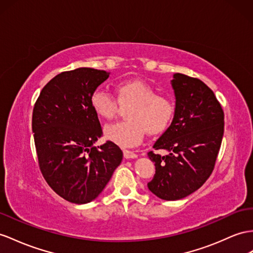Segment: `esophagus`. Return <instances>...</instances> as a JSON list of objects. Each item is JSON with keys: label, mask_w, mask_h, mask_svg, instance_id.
<instances>
[{"label": "esophagus", "mask_w": 253, "mask_h": 253, "mask_svg": "<svg viewBox=\"0 0 253 253\" xmlns=\"http://www.w3.org/2000/svg\"><path fill=\"white\" fill-rule=\"evenodd\" d=\"M123 154H124V157L126 159H131V158H137L138 155L131 152V151H128V150H124L123 151Z\"/></svg>", "instance_id": "obj_1"}]
</instances>
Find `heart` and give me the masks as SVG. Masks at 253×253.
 Wrapping results in <instances>:
<instances>
[{
    "label": "heart",
    "mask_w": 253,
    "mask_h": 253,
    "mask_svg": "<svg viewBox=\"0 0 253 253\" xmlns=\"http://www.w3.org/2000/svg\"><path fill=\"white\" fill-rule=\"evenodd\" d=\"M114 89L116 99L112 94L100 88L90 96V106L103 120H112L119 111V105L129 106L127 121L105 128L108 140L123 147H131L140 143L144 132L159 135L169 129L176 112L175 102L171 97L158 95L156 89L141 80L120 81Z\"/></svg>",
    "instance_id": "obj_1"
}]
</instances>
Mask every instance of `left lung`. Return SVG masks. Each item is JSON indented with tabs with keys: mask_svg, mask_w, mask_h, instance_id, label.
<instances>
[{
	"mask_svg": "<svg viewBox=\"0 0 253 253\" xmlns=\"http://www.w3.org/2000/svg\"><path fill=\"white\" fill-rule=\"evenodd\" d=\"M176 112L171 126L148 152L155 175L147 184L155 196L175 201L202 186L215 168L224 131V113L212 90L197 78L173 76Z\"/></svg>",
	"mask_w": 253,
	"mask_h": 253,
	"instance_id": "8db88e82",
	"label": "left lung"
}]
</instances>
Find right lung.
Segmentation results:
<instances>
[{
    "label": "right lung",
    "mask_w": 253,
    "mask_h": 253,
    "mask_svg": "<svg viewBox=\"0 0 253 253\" xmlns=\"http://www.w3.org/2000/svg\"><path fill=\"white\" fill-rule=\"evenodd\" d=\"M108 77L105 70L87 67L63 71L43 86L33 109L41 172L54 192L75 204L98 197L123 159L112 141L93 146L102 128L90 96Z\"/></svg>",
    "instance_id": "1"
}]
</instances>
